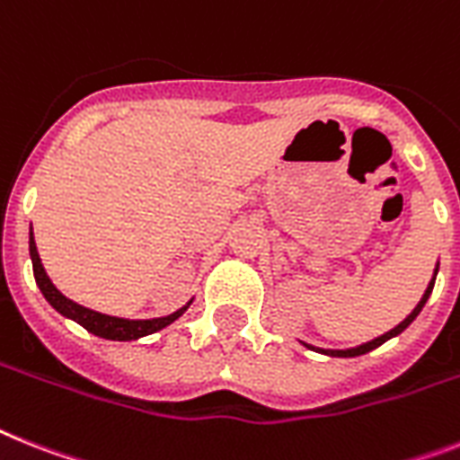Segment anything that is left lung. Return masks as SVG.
I'll return each instance as SVG.
<instances>
[{
  "label": "left lung",
  "instance_id": "left-lung-1",
  "mask_svg": "<svg viewBox=\"0 0 460 460\" xmlns=\"http://www.w3.org/2000/svg\"><path fill=\"white\" fill-rule=\"evenodd\" d=\"M438 269H439V261H438V266H435V271H433V280H430V283H428L426 292H423V296H420V302L416 304V306H414V311H411V314H409L407 318H404L402 323H400V325H397V327H393L391 332H385V334H381V337L372 339V341H367V343H360V346H355V349H346V350L315 349V346H311V343H304V346H306V349H314V350H318V353L332 355V358H355V355H365V353H369V350L379 349L381 343H385V341H388V339L397 337V334H400V332H404V330H407L409 325H411V323H414V320H416V315L420 314V308L426 306V302H428V296H430V292H433V285H435V276H438Z\"/></svg>",
  "mask_w": 460,
  "mask_h": 460
}]
</instances>
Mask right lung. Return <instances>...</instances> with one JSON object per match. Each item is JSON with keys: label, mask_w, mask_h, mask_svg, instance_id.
Segmentation results:
<instances>
[{"label": "right lung", "mask_w": 460, "mask_h": 460, "mask_svg": "<svg viewBox=\"0 0 460 460\" xmlns=\"http://www.w3.org/2000/svg\"><path fill=\"white\" fill-rule=\"evenodd\" d=\"M30 257H32V271L34 280L40 285L41 295L46 296V302L56 308L58 314L65 315V318L75 320L81 327H86L91 334L102 339H110V341H135V339H142L146 334H154V332L164 330L171 323H175L180 315L191 306L194 299H189L182 308H177L175 314L164 315V318H152V320H128V318H117V315H105L93 311V308L81 306V304L72 302L67 296L51 283V278L46 276L44 264L40 260V252H37V243H34V234L30 231Z\"/></svg>", "instance_id": "right-lung-1"}]
</instances>
